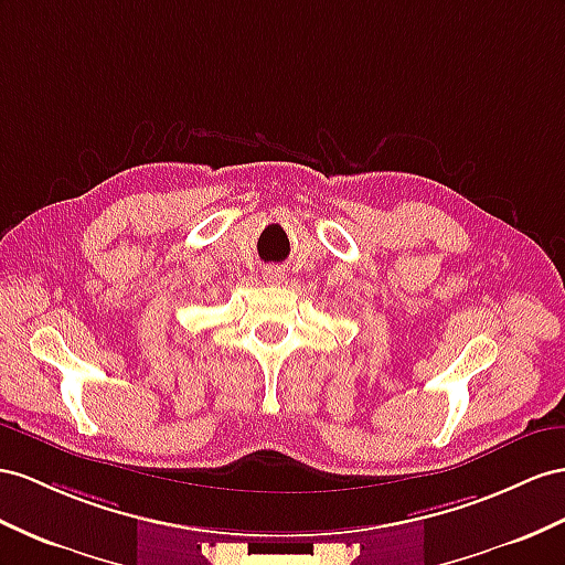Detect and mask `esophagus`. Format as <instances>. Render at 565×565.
Here are the masks:
<instances>
[{"instance_id":"34e87169","label":"esophagus","mask_w":565,"mask_h":565,"mask_svg":"<svg viewBox=\"0 0 565 565\" xmlns=\"http://www.w3.org/2000/svg\"><path fill=\"white\" fill-rule=\"evenodd\" d=\"M265 279H267L269 284H279L284 277H281V271H279L277 267H269V269L265 271Z\"/></svg>"}]
</instances>
